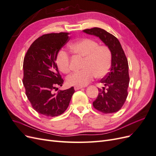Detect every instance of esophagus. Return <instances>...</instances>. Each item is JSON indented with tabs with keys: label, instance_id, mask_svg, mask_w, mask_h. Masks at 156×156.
<instances>
[{
	"label": "esophagus",
	"instance_id": "esophagus-1",
	"mask_svg": "<svg viewBox=\"0 0 156 156\" xmlns=\"http://www.w3.org/2000/svg\"><path fill=\"white\" fill-rule=\"evenodd\" d=\"M81 88H83V87H74V89H75V90H79V89H81Z\"/></svg>",
	"mask_w": 156,
	"mask_h": 156
}]
</instances>
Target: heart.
<instances>
[{"mask_svg":"<svg viewBox=\"0 0 156 156\" xmlns=\"http://www.w3.org/2000/svg\"><path fill=\"white\" fill-rule=\"evenodd\" d=\"M69 49L74 53L84 57L82 71L75 72L67 77L69 86L84 87L94 77L102 78L108 73L112 65V52L107 45H99L91 38H82L73 42ZM55 62L61 72L67 74L70 72L69 56L64 50H60L56 56Z\"/></svg>","mask_w":156,"mask_h":156,"instance_id":"obj_1","label":"heart"}]
</instances>
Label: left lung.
<instances>
[{"label": "left lung", "mask_w": 156, "mask_h": 156, "mask_svg": "<svg viewBox=\"0 0 156 156\" xmlns=\"http://www.w3.org/2000/svg\"><path fill=\"white\" fill-rule=\"evenodd\" d=\"M83 32L99 37L112 52L110 72L100 81L105 87L98 88V96L93 102V106L105 114L116 112L120 109L126 100L129 83L128 62L124 51L115 36L100 28L85 29Z\"/></svg>", "instance_id": "left-lung-1"}]
</instances>
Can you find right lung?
<instances>
[{
  "mask_svg": "<svg viewBox=\"0 0 156 156\" xmlns=\"http://www.w3.org/2000/svg\"><path fill=\"white\" fill-rule=\"evenodd\" d=\"M68 35V32H60L41 36L32 44L23 61V83L26 95L34 109L46 116L62 115L75 92L73 87L56 94L53 92L64 83L55 58L69 40Z\"/></svg>",
  "mask_w": 156,
  "mask_h": 156,
  "instance_id": "1",
  "label": "right lung"
}]
</instances>
